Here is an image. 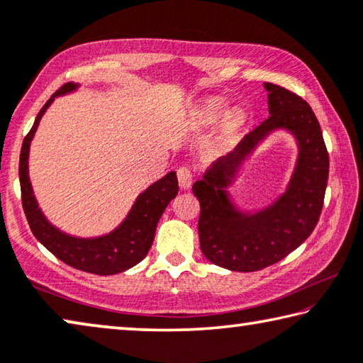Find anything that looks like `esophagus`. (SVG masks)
<instances>
[{"label": "esophagus", "mask_w": 363, "mask_h": 363, "mask_svg": "<svg viewBox=\"0 0 363 363\" xmlns=\"http://www.w3.org/2000/svg\"><path fill=\"white\" fill-rule=\"evenodd\" d=\"M177 181H179V187L184 189V191L191 187L194 182V172L191 171V168H187V166H181V168L177 169Z\"/></svg>", "instance_id": "obj_1"}]
</instances>
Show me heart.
<instances>
[{"label": "heart", "mask_w": 363, "mask_h": 363, "mask_svg": "<svg viewBox=\"0 0 363 363\" xmlns=\"http://www.w3.org/2000/svg\"><path fill=\"white\" fill-rule=\"evenodd\" d=\"M223 109H224V103L221 100H210L203 108V116H205V119H208V121H215V119L221 116ZM229 123L235 124V123H238V118L231 116Z\"/></svg>", "instance_id": "heart-1"}]
</instances>
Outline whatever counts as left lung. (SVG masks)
Wrapping results in <instances>:
<instances>
[{
    "label": "left lung",
    "mask_w": 363,
    "mask_h": 363,
    "mask_svg": "<svg viewBox=\"0 0 363 363\" xmlns=\"http://www.w3.org/2000/svg\"><path fill=\"white\" fill-rule=\"evenodd\" d=\"M264 89L269 116L192 186L200 202V249L211 263L233 272H258L283 260L312 234L323 208L330 157L318 119L294 91L269 82ZM276 127L289 128L299 142L295 176L278 203L244 217L232 208L222 187L251 148Z\"/></svg>",
    "instance_id": "8db88e82"
}]
</instances>
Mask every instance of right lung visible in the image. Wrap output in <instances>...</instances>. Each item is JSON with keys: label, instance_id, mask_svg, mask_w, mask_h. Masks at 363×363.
Listing matches in <instances>:
<instances>
[{"label": "right lung", "instance_id": "add662e5", "mask_svg": "<svg viewBox=\"0 0 363 363\" xmlns=\"http://www.w3.org/2000/svg\"><path fill=\"white\" fill-rule=\"evenodd\" d=\"M74 87H76L74 84H65L60 90H56V94L40 109L35 123H33L32 129L28 130V134L24 137V142H22L19 158L22 208H24L28 226H30L33 235L61 262L80 269V272H87L91 274H116L134 267V264L145 258L153 244L160 218L168 203L177 195L179 186H177L176 172H168L164 177H161L158 182H155L153 186L139 195L125 221L121 224L116 231L105 235V238L76 239L60 233L51 226L45 220L42 211H40L35 197L32 194L30 182H28V147H30V140L35 134L40 118H42L45 109L50 106V103L53 101L56 95L66 94Z\"/></svg>", "mask_w": 363, "mask_h": 363}]
</instances>
